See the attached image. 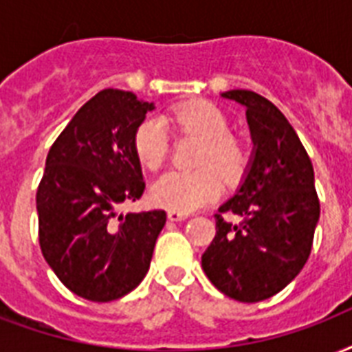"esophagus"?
<instances>
[{
  "label": "esophagus",
  "instance_id": "1",
  "mask_svg": "<svg viewBox=\"0 0 352 352\" xmlns=\"http://www.w3.org/2000/svg\"><path fill=\"white\" fill-rule=\"evenodd\" d=\"M186 218H188L186 212L168 210V219H170V221H182V219H186Z\"/></svg>",
  "mask_w": 352,
  "mask_h": 352
}]
</instances>
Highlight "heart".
Listing matches in <instances>:
<instances>
[{
    "mask_svg": "<svg viewBox=\"0 0 352 352\" xmlns=\"http://www.w3.org/2000/svg\"><path fill=\"white\" fill-rule=\"evenodd\" d=\"M170 122L182 133L199 136L195 164L188 171H168L151 188L153 201L170 210L192 212L219 195L221 177L236 182L249 164V147L240 136L229 133V120L216 104L190 101L170 112ZM133 147L142 166L158 170L170 153V138L162 120L144 118L133 134ZM222 175L219 176V173Z\"/></svg>",
    "mask_w": 352,
    "mask_h": 352,
    "instance_id": "1",
    "label": "heart"
}]
</instances>
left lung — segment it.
<instances>
[{
	"label": "left lung",
	"instance_id": "1",
	"mask_svg": "<svg viewBox=\"0 0 352 352\" xmlns=\"http://www.w3.org/2000/svg\"><path fill=\"white\" fill-rule=\"evenodd\" d=\"M221 98L243 104L254 144L234 197L219 206L216 236L201 265L216 288L240 302L270 299L294 280L312 251L319 219L312 160L277 107L251 90ZM227 211L240 224L223 219Z\"/></svg>",
	"mask_w": 352,
	"mask_h": 352
}]
</instances>
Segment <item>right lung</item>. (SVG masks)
<instances>
[{
    "instance_id": "obj_1",
    "label": "right lung",
    "mask_w": 352,
    "mask_h": 352,
    "mask_svg": "<svg viewBox=\"0 0 352 352\" xmlns=\"http://www.w3.org/2000/svg\"><path fill=\"white\" fill-rule=\"evenodd\" d=\"M153 109L133 92L101 90L45 158L36 190L40 249L58 280L88 301L109 302L133 292L166 225L164 210L120 212L146 190L133 134Z\"/></svg>"
}]
</instances>
